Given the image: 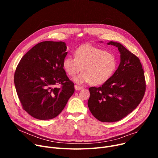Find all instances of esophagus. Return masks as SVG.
I'll list each match as a JSON object with an SVG mask.
<instances>
[{"mask_svg": "<svg viewBox=\"0 0 158 158\" xmlns=\"http://www.w3.org/2000/svg\"><path fill=\"white\" fill-rule=\"evenodd\" d=\"M75 89H76V90H81L82 89V87L77 85H75Z\"/></svg>", "mask_w": 158, "mask_h": 158, "instance_id": "esophagus-1", "label": "esophagus"}]
</instances>
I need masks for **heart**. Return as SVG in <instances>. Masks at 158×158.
<instances>
[{
  "instance_id": "1",
  "label": "heart",
  "mask_w": 158,
  "mask_h": 158,
  "mask_svg": "<svg viewBox=\"0 0 158 158\" xmlns=\"http://www.w3.org/2000/svg\"><path fill=\"white\" fill-rule=\"evenodd\" d=\"M117 66V58L113 54L91 45L78 47L74 57L69 56L63 61V69L69 76L74 77L81 69L83 71L73 78L77 84L102 85L111 77Z\"/></svg>"
}]
</instances>
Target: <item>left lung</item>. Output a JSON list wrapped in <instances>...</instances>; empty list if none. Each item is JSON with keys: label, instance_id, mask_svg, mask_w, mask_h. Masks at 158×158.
Instances as JSON below:
<instances>
[{"label": "left lung", "instance_id": "1", "mask_svg": "<svg viewBox=\"0 0 158 158\" xmlns=\"http://www.w3.org/2000/svg\"><path fill=\"white\" fill-rule=\"evenodd\" d=\"M117 47L120 63L111 77L100 87H90L89 110L101 122H114L131 113L142 101L146 89L144 71L139 58L121 44Z\"/></svg>", "mask_w": 158, "mask_h": 158}]
</instances>
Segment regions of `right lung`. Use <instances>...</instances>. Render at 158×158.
<instances>
[{"label":"right lung","instance_id":"1","mask_svg":"<svg viewBox=\"0 0 158 158\" xmlns=\"http://www.w3.org/2000/svg\"><path fill=\"white\" fill-rule=\"evenodd\" d=\"M66 48L63 41H42L22 57L16 69L14 82L20 103L36 119L56 117L74 92L63 66ZM60 84V88L55 87Z\"/></svg>","mask_w":158,"mask_h":158}]
</instances>
